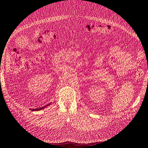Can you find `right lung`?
Wrapping results in <instances>:
<instances>
[{
  "label": "right lung",
  "mask_w": 148,
  "mask_h": 148,
  "mask_svg": "<svg viewBox=\"0 0 148 148\" xmlns=\"http://www.w3.org/2000/svg\"><path fill=\"white\" fill-rule=\"evenodd\" d=\"M47 106H48V105H47ZM47 106H44V107H41V108H38V109H31V110H32V111H38V110H41V109H44V108H45Z\"/></svg>",
  "instance_id": "add662e5"
}]
</instances>
